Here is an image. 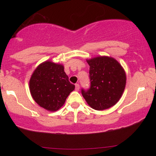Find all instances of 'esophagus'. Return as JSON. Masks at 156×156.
I'll use <instances>...</instances> for the list:
<instances>
[{"label":"esophagus","mask_w":156,"mask_h":156,"mask_svg":"<svg viewBox=\"0 0 156 156\" xmlns=\"http://www.w3.org/2000/svg\"><path fill=\"white\" fill-rule=\"evenodd\" d=\"M75 86H76V91L79 90V88H80L79 84H78V83H76V85H75Z\"/></svg>","instance_id":"obj_1"}]
</instances>
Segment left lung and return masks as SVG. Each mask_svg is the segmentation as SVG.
<instances>
[{"label": "left lung", "mask_w": 156, "mask_h": 156, "mask_svg": "<svg viewBox=\"0 0 156 156\" xmlns=\"http://www.w3.org/2000/svg\"><path fill=\"white\" fill-rule=\"evenodd\" d=\"M89 65L90 88L82 89V95L89 105L98 111L113 106L122 95L126 75L114 58L98 56L87 60Z\"/></svg>", "instance_id": "1"}]
</instances>
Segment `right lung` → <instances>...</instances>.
Wrapping results in <instances>:
<instances>
[{
  "mask_svg": "<svg viewBox=\"0 0 156 156\" xmlns=\"http://www.w3.org/2000/svg\"><path fill=\"white\" fill-rule=\"evenodd\" d=\"M64 66L46 61L36 68L29 81L31 94L36 103L50 112L58 110L75 89L69 81Z\"/></svg>",
  "mask_w": 156,
  "mask_h": 156,
  "instance_id": "add662e5",
  "label": "right lung"
}]
</instances>
